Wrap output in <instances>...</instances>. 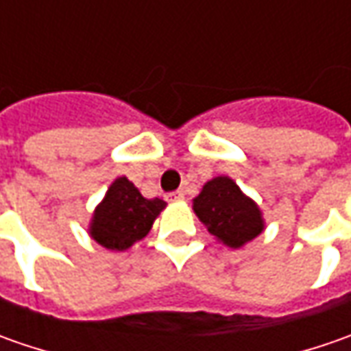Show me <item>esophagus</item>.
Instances as JSON below:
<instances>
[{
    "label": "esophagus",
    "instance_id": "esophagus-1",
    "mask_svg": "<svg viewBox=\"0 0 351 351\" xmlns=\"http://www.w3.org/2000/svg\"><path fill=\"white\" fill-rule=\"evenodd\" d=\"M183 191H171L168 193V201H183Z\"/></svg>",
    "mask_w": 351,
    "mask_h": 351
}]
</instances>
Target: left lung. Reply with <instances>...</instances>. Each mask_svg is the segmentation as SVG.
<instances>
[{
	"instance_id": "left-lung-1",
	"label": "left lung",
	"mask_w": 351,
	"mask_h": 351,
	"mask_svg": "<svg viewBox=\"0 0 351 351\" xmlns=\"http://www.w3.org/2000/svg\"><path fill=\"white\" fill-rule=\"evenodd\" d=\"M193 210L210 234L228 248H242L263 230L260 207L228 176L205 183L193 199Z\"/></svg>"
}]
</instances>
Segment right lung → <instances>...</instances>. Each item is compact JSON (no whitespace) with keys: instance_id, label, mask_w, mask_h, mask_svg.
Returning <instances> with one entry per match:
<instances>
[{"instance_id":"obj_1","label":"right lung","mask_w":351,"mask_h":351,"mask_svg":"<svg viewBox=\"0 0 351 351\" xmlns=\"http://www.w3.org/2000/svg\"><path fill=\"white\" fill-rule=\"evenodd\" d=\"M166 209V201L146 199L127 178H117L95 207L89 234L103 248L125 252L150 232L156 217Z\"/></svg>"}]
</instances>
